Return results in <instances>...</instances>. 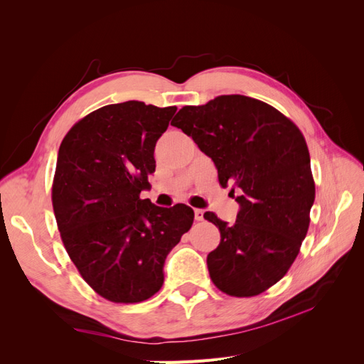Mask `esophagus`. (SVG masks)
<instances>
[{
    "label": "esophagus",
    "mask_w": 364,
    "mask_h": 364,
    "mask_svg": "<svg viewBox=\"0 0 364 364\" xmlns=\"http://www.w3.org/2000/svg\"><path fill=\"white\" fill-rule=\"evenodd\" d=\"M194 218L197 222H202L203 220V209H194Z\"/></svg>",
    "instance_id": "obj_1"
}]
</instances>
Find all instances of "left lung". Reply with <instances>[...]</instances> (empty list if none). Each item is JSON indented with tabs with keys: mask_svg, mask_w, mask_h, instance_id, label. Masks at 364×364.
<instances>
[{
	"mask_svg": "<svg viewBox=\"0 0 364 364\" xmlns=\"http://www.w3.org/2000/svg\"><path fill=\"white\" fill-rule=\"evenodd\" d=\"M171 124L214 161L220 183L238 191L235 223L203 214L222 238L208 253L209 277L229 296L266 291L290 269L310 225L314 181L301 130L270 105L238 94L183 106Z\"/></svg>",
	"mask_w": 364,
	"mask_h": 364,
	"instance_id": "left-lung-1",
	"label": "left lung"
}]
</instances>
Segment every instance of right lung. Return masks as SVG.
<instances>
[{
    "label": "right lung",
    "mask_w": 364,
    "mask_h": 364,
    "mask_svg": "<svg viewBox=\"0 0 364 364\" xmlns=\"http://www.w3.org/2000/svg\"><path fill=\"white\" fill-rule=\"evenodd\" d=\"M176 111L136 100L107 105L74 124L59 147L51 197L63 246L82 278L111 302L135 304L159 291L165 258L193 225L190 206L139 199Z\"/></svg>",
    "instance_id": "obj_1"
}]
</instances>
